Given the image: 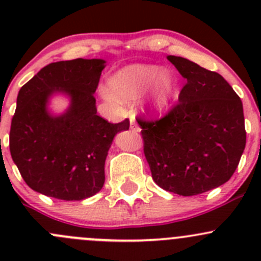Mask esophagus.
I'll list each match as a JSON object with an SVG mask.
<instances>
[{"label": "esophagus", "instance_id": "34e87169", "mask_svg": "<svg viewBox=\"0 0 261 261\" xmlns=\"http://www.w3.org/2000/svg\"><path fill=\"white\" fill-rule=\"evenodd\" d=\"M130 128H131V130H133V131H140V128H139L138 123H136L135 118H134V117L130 118Z\"/></svg>", "mask_w": 261, "mask_h": 261}]
</instances>
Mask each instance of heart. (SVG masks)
<instances>
[{
    "label": "heart",
    "instance_id": "heart-1",
    "mask_svg": "<svg viewBox=\"0 0 261 261\" xmlns=\"http://www.w3.org/2000/svg\"><path fill=\"white\" fill-rule=\"evenodd\" d=\"M152 89L150 96V107L162 112L169 107L174 96L177 82L170 73H164L156 65H130L118 70L110 80L112 93L122 101H136ZM113 94V95H114ZM107 92L106 97L115 101V96Z\"/></svg>",
    "mask_w": 261,
    "mask_h": 261
}]
</instances>
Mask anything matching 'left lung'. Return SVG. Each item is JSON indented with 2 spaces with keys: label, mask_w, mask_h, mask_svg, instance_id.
Returning a JSON list of instances; mask_svg holds the SVG:
<instances>
[{
  "label": "left lung",
  "mask_w": 261,
  "mask_h": 261,
  "mask_svg": "<svg viewBox=\"0 0 261 261\" xmlns=\"http://www.w3.org/2000/svg\"><path fill=\"white\" fill-rule=\"evenodd\" d=\"M187 83L159 120H141L144 154L160 188L196 196L226 183L246 144L243 102L222 75L181 57H168Z\"/></svg>",
  "instance_id": "left-lung-1"
}]
</instances>
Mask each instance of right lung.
<instances>
[{"label": "right lung", "instance_id": "obj_1", "mask_svg": "<svg viewBox=\"0 0 261 261\" xmlns=\"http://www.w3.org/2000/svg\"><path fill=\"white\" fill-rule=\"evenodd\" d=\"M103 59L50 63L21 87L10 130V151L34 191L63 201L94 196L105 183V162L115 135L130 121L111 123L97 115L94 92ZM54 93L70 97L64 114L47 111Z\"/></svg>", "mask_w": 261, "mask_h": 261}]
</instances>
